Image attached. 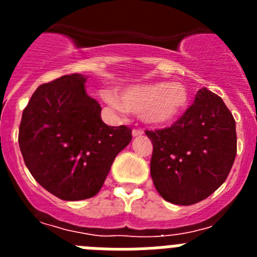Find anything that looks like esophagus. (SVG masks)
<instances>
[{
  "label": "esophagus",
  "instance_id": "esophagus-1",
  "mask_svg": "<svg viewBox=\"0 0 257 257\" xmlns=\"http://www.w3.org/2000/svg\"><path fill=\"white\" fill-rule=\"evenodd\" d=\"M143 134H144V131L143 130H140V128H134L133 130V136H142Z\"/></svg>",
  "mask_w": 257,
  "mask_h": 257
}]
</instances>
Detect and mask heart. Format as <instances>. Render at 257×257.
<instances>
[{"label": "heart", "instance_id": "b5f03b06", "mask_svg": "<svg viewBox=\"0 0 257 257\" xmlns=\"http://www.w3.org/2000/svg\"><path fill=\"white\" fill-rule=\"evenodd\" d=\"M109 105L119 110L140 113L144 122L153 126L170 124L184 114L189 105L187 87L178 82H156L133 85L122 91L121 99L106 92Z\"/></svg>", "mask_w": 257, "mask_h": 257}]
</instances>
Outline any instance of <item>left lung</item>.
<instances>
[{
    "instance_id": "1",
    "label": "left lung",
    "mask_w": 257,
    "mask_h": 257,
    "mask_svg": "<svg viewBox=\"0 0 257 257\" xmlns=\"http://www.w3.org/2000/svg\"><path fill=\"white\" fill-rule=\"evenodd\" d=\"M145 134L153 144L154 187L174 205H194L211 196L226 180L237 154L233 114L206 87L172 126Z\"/></svg>"
}]
</instances>
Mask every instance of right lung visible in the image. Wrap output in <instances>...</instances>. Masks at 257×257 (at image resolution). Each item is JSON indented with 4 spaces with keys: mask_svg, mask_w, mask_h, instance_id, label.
Returning <instances> with one entry per match:
<instances>
[{
    "mask_svg": "<svg viewBox=\"0 0 257 257\" xmlns=\"http://www.w3.org/2000/svg\"><path fill=\"white\" fill-rule=\"evenodd\" d=\"M87 77L67 74L44 83L23 110L19 147L32 176L64 201L97 194L133 135L101 121V106L85 90Z\"/></svg>",
    "mask_w": 257,
    "mask_h": 257,
    "instance_id": "add662e5",
    "label": "right lung"
}]
</instances>
